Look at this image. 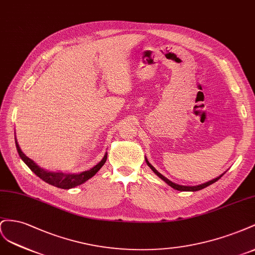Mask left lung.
Listing matches in <instances>:
<instances>
[{"label":"left lung","mask_w":255,"mask_h":255,"mask_svg":"<svg viewBox=\"0 0 255 255\" xmlns=\"http://www.w3.org/2000/svg\"><path fill=\"white\" fill-rule=\"evenodd\" d=\"M145 161H146L147 165L149 166V168L152 170V172H154L158 177L161 178V179H162L163 181H165V183L168 184L170 187H172L173 189H175V190H178V191H199V190H202V189H204V188H206L207 186L216 183L217 180H219V179L224 175L225 172H227V171H225L224 173L221 174V175H219L218 177H216V178H214V179H212V180H209V181H207V183H204V184H201V185H198V186H183V185H178V184L173 183V181H171V180H169L166 177H164V176L162 175V174H160V173L154 168V166H152V165L148 162V160H147L146 157H145Z\"/></svg>","instance_id":"obj_1"}]
</instances>
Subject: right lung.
<instances>
[{
    "instance_id": "right-lung-1",
    "label": "right lung",
    "mask_w": 255,
    "mask_h": 255,
    "mask_svg": "<svg viewBox=\"0 0 255 255\" xmlns=\"http://www.w3.org/2000/svg\"><path fill=\"white\" fill-rule=\"evenodd\" d=\"M14 142H16V147H17L20 158L23 160V162L28 166V168L31 169V171L34 172L40 179L46 181V183H48L49 185H52L54 187L61 188V189L75 188L79 185H82L83 183H85L86 180L92 178L101 169V166L105 164V162L107 161V156H108V152H106L104 158L101 159L95 166H93L92 169L81 172V173L51 172V171H47L45 169L40 168V166L36 164L32 159H30L23 154V151L21 150V148L19 147L16 135H14Z\"/></svg>"
}]
</instances>
